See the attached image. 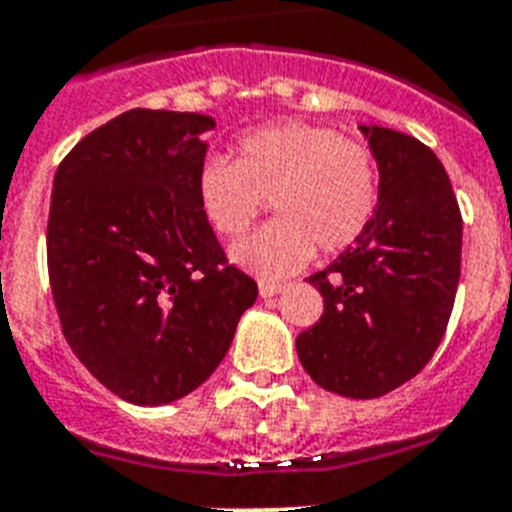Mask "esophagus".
Listing matches in <instances>:
<instances>
[{
    "label": "esophagus",
    "mask_w": 512,
    "mask_h": 512,
    "mask_svg": "<svg viewBox=\"0 0 512 512\" xmlns=\"http://www.w3.org/2000/svg\"><path fill=\"white\" fill-rule=\"evenodd\" d=\"M279 292H284V284H279V282H261L259 284V295L264 297H277Z\"/></svg>",
    "instance_id": "esophagus-1"
}]
</instances>
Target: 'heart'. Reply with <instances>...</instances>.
Segmentation results:
<instances>
[{
  "instance_id": "heart-1",
  "label": "heart",
  "mask_w": 512,
  "mask_h": 512,
  "mask_svg": "<svg viewBox=\"0 0 512 512\" xmlns=\"http://www.w3.org/2000/svg\"><path fill=\"white\" fill-rule=\"evenodd\" d=\"M200 212L215 233L238 238L269 200L274 223L230 248L256 277L282 279L310 261L312 248L343 251L377 210L372 151L318 125L279 120L235 140L233 164L207 158L197 171Z\"/></svg>"
}]
</instances>
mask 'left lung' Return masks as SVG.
I'll list each match as a JSON object with an SVG mask.
<instances>
[{"mask_svg": "<svg viewBox=\"0 0 512 512\" xmlns=\"http://www.w3.org/2000/svg\"><path fill=\"white\" fill-rule=\"evenodd\" d=\"M379 169L364 233L307 282L323 315L297 356L323 390L372 400L413 379L436 354L461 274V212L436 153L413 135L359 125Z\"/></svg>", "mask_w": 512, "mask_h": 512, "instance_id": "obj_1", "label": "left lung"}]
</instances>
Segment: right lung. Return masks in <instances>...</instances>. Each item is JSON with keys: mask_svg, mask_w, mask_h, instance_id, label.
<instances>
[{"mask_svg": "<svg viewBox=\"0 0 512 512\" xmlns=\"http://www.w3.org/2000/svg\"><path fill=\"white\" fill-rule=\"evenodd\" d=\"M212 128L200 112L128 110L81 138L53 179L48 277L63 336L133 405L197 390L259 295L200 212Z\"/></svg>", "mask_w": 512, "mask_h": 512, "instance_id": "right-lung-1", "label": "right lung"}]
</instances>
